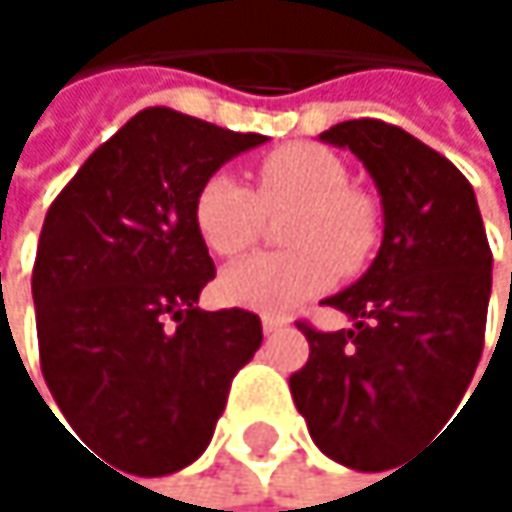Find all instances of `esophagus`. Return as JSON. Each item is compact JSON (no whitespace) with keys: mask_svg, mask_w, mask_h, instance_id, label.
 <instances>
[{"mask_svg":"<svg viewBox=\"0 0 512 512\" xmlns=\"http://www.w3.org/2000/svg\"><path fill=\"white\" fill-rule=\"evenodd\" d=\"M287 323L281 320V317H263V335H275V332H281Z\"/></svg>","mask_w":512,"mask_h":512,"instance_id":"esophagus-1","label":"esophagus"}]
</instances>
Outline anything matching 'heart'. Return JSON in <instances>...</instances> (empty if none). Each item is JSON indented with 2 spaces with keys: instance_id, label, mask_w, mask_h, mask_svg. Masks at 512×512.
<instances>
[{
  "instance_id": "obj_1",
  "label": "heart",
  "mask_w": 512,
  "mask_h": 512,
  "mask_svg": "<svg viewBox=\"0 0 512 512\" xmlns=\"http://www.w3.org/2000/svg\"><path fill=\"white\" fill-rule=\"evenodd\" d=\"M257 189L219 171L195 198V228L219 257L252 249L266 216L290 213L284 246L290 252L255 255L228 266L219 290L225 302L260 314H290L335 284L338 272L356 275L379 246V204L350 186V168L329 148L311 142L281 145L255 168Z\"/></svg>"
}]
</instances>
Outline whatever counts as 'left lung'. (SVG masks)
Wrapping results in <instances>:
<instances>
[{
    "label": "left lung",
    "mask_w": 512,
    "mask_h": 512,
    "mask_svg": "<svg viewBox=\"0 0 512 512\" xmlns=\"http://www.w3.org/2000/svg\"><path fill=\"white\" fill-rule=\"evenodd\" d=\"M320 139L364 162L385 234L370 269L326 299L353 326L296 323L311 356L290 394L326 457L379 471L460 406L483 353L492 252L474 189L448 156L376 118Z\"/></svg>",
    "instance_id": "1"
}]
</instances>
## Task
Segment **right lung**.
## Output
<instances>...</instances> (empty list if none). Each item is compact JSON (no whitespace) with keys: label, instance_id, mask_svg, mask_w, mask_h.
I'll use <instances>...</instances> for the list:
<instances>
[{"label":"right lung","instance_id":"add662e5","mask_svg":"<svg viewBox=\"0 0 512 512\" xmlns=\"http://www.w3.org/2000/svg\"><path fill=\"white\" fill-rule=\"evenodd\" d=\"M263 142L145 109L47 210L32 269L41 370L70 430L130 474L198 460L263 341L252 311L198 308L216 266L195 228L204 180Z\"/></svg>","mask_w":512,"mask_h":512}]
</instances>
